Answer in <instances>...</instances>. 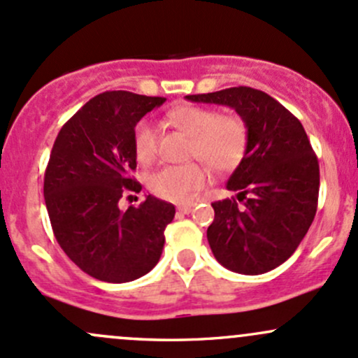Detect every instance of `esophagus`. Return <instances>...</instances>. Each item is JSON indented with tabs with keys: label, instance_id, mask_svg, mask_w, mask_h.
<instances>
[{
	"label": "esophagus",
	"instance_id": "1",
	"mask_svg": "<svg viewBox=\"0 0 358 358\" xmlns=\"http://www.w3.org/2000/svg\"><path fill=\"white\" fill-rule=\"evenodd\" d=\"M192 209H194V204H182V206H178V208H176V210H178V213H182V214H189Z\"/></svg>",
	"mask_w": 358,
	"mask_h": 358
}]
</instances>
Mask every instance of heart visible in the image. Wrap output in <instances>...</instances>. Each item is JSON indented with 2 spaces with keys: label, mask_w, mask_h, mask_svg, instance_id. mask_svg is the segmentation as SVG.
<instances>
[{
  "label": "heart",
  "mask_w": 358,
  "mask_h": 358,
  "mask_svg": "<svg viewBox=\"0 0 358 358\" xmlns=\"http://www.w3.org/2000/svg\"><path fill=\"white\" fill-rule=\"evenodd\" d=\"M169 122L190 135L189 154L199 157L217 171H231L243 161L248 134L245 123L236 116H221L220 111L195 104H183L168 115ZM134 154L144 166L157 154V134L149 122L142 120L134 130ZM208 183V171L202 164L190 163L164 166L152 173L149 189L159 199L189 202Z\"/></svg>",
  "instance_id": "1"
}]
</instances>
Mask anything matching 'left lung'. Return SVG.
I'll return each mask as SVG.
<instances>
[{
    "mask_svg": "<svg viewBox=\"0 0 358 358\" xmlns=\"http://www.w3.org/2000/svg\"><path fill=\"white\" fill-rule=\"evenodd\" d=\"M187 99L233 108L248 134L245 157L227 183L236 199L213 202L208 242L214 257L240 274L278 268L317 210L319 163L302 123L269 94L243 85Z\"/></svg>",
    "mask_w": 358,
    "mask_h": 358,
    "instance_id": "1",
    "label": "left lung"
}]
</instances>
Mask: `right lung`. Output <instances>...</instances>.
I'll return each mask as SVG.
<instances>
[{
    "mask_svg": "<svg viewBox=\"0 0 358 358\" xmlns=\"http://www.w3.org/2000/svg\"><path fill=\"white\" fill-rule=\"evenodd\" d=\"M164 97L110 90L92 97L62 127L44 175V201L59 247L89 276L127 283L161 257L175 206L148 195L118 208L123 192H141L134 130Z\"/></svg>",
    "mask_w": 358,
    "mask_h": 358,
    "instance_id": "right-lung-1",
    "label": "right lung"
}]
</instances>
